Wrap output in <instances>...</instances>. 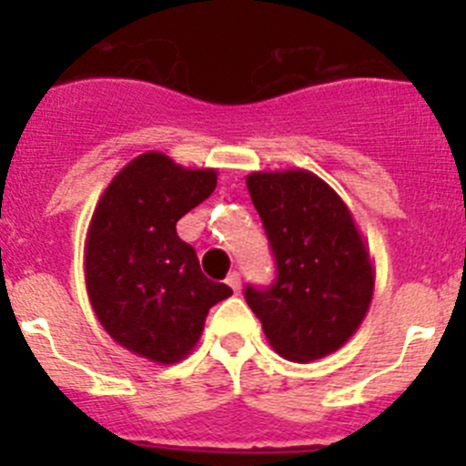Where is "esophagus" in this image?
Returning <instances> with one entry per match:
<instances>
[{
  "instance_id": "1",
  "label": "esophagus",
  "mask_w": 466,
  "mask_h": 466,
  "mask_svg": "<svg viewBox=\"0 0 466 466\" xmlns=\"http://www.w3.org/2000/svg\"><path fill=\"white\" fill-rule=\"evenodd\" d=\"M225 281H228V286L234 290V293H237V295L241 293V277H238V272H229L228 279H225Z\"/></svg>"
}]
</instances>
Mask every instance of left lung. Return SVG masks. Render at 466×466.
I'll return each mask as SVG.
<instances>
[{
	"mask_svg": "<svg viewBox=\"0 0 466 466\" xmlns=\"http://www.w3.org/2000/svg\"><path fill=\"white\" fill-rule=\"evenodd\" d=\"M277 261L268 289L246 299L272 350L311 363L356 333L374 295V263L350 207L304 168L255 171L246 177Z\"/></svg>",
	"mask_w": 466,
	"mask_h": 466,
	"instance_id": "left-lung-1",
	"label": "left lung"
}]
</instances>
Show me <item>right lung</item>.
<instances>
[{
  "mask_svg": "<svg viewBox=\"0 0 466 466\" xmlns=\"http://www.w3.org/2000/svg\"><path fill=\"white\" fill-rule=\"evenodd\" d=\"M216 168H185L159 150L126 164L94 207L86 237V286L115 342L153 363L189 356L214 304L232 289L207 279L176 223L209 198Z\"/></svg>",
  "mask_w": 466,
  "mask_h": 466,
  "instance_id": "right-lung-1",
  "label": "right lung"
}]
</instances>
